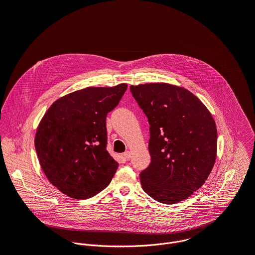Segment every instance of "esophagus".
Wrapping results in <instances>:
<instances>
[{
    "label": "esophagus",
    "instance_id": "esophagus-1",
    "mask_svg": "<svg viewBox=\"0 0 255 255\" xmlns=\"http://www.w3.org/2000/svg\"><path fill=\"white\" fill-rule=\"evenodd\" d=\"M123 156H124V159H125V160H129V159L131 158V152H130V151H126V152L123 154Z\"/></svg>",
    "mask_w": 255,
    "mask_h": 255
}]
</instances>
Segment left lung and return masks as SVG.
I'll return each instance as SVG.
<instances>
[{
    "label": "left lung",
    "mask_w": 255,
    "mask_h": 255,
    "mask_svg": "<svg viewBox=\"0 0 255 255\" xmlns=\"http://www.w3.org/2000/svg\"><path fill=\"white\" fill-rule=\"evenodd\" d=\"M148 118L149 166L141 171L143 191L176 204L199 190L217 156V127L207 107L185 88L165 83L130 86Z\"/></svg>",
    "instance_id": "1"
}]
</instances>
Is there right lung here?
Here are the masks:
<instances>
[{"label":"right lung","instance_id":"right-lung-1","mask_svg":"<svg viewBox=\"0 0 255 255\" xmlns=\"http://www.w3.org/2000/svg\"><path fill=\"white\" fill-rule=\"evenodd\" d=\"M127 84L89 87L56 100L42 117L35 149L43 172L62 194L91 198L112 180L118 162L109 154L106 117Z\"/></svg>","mask_w":255,"mask_h":255}]
</instances>
